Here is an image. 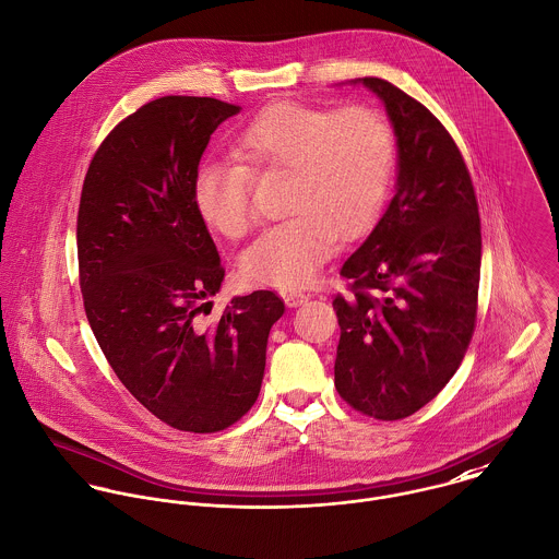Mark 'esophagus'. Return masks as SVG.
I'll return each mask as SVG.
<instances>
[{
  "label": "esophagus",
  "instance_id": "obj_1",
  "mask_svg": "<svg viewBox=\"0 0 559 559\" xmlns=\"http://www.w3.org/2000/svg\"><path fill=\"white\" fill-rule=\"evenodd\" d=\"M308 299H310V295H306V293H301V290L284 293V301H286L288 308H299V306H304Z\"/></svg>",
  "mask_w": 559,
  "mask_h": 559
}]
</instances>
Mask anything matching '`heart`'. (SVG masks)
Returning a JSON list of instances; mask_svg holds the SVG:
<instances>
[{"label": "heart", "mask_w": 559, "mask_h": 559, "mask_svg": "<svg viewBox=\"0 0 559 559\" xmlns=\"http://www.w3.org/2000/svg\"><path fill=\"white\" fill-rule=\"evenodd\" d=\"M237 159L202 160L191 198L215 233L240 239L253 224L251 169L288 171L284 222L240 258L251 284L293 288L312 282L335 242L364 237L390 198L396 140L385 116L366 105L273 103L235 138Z\"/></svg>", "instance_id": "heart-1"}]
</instances>
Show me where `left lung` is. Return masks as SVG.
Returning <instances> with one entry per match:
<instances>
[{
    "label": "left lung",
    "mask_w": 559,
    "mask_h": 559,
    "mask_svg": "<svg viewBox=\"0 0 559 559\" xmlns=\"http://www.w3.org/2000/svg\"><path fill=\"white\" fill-rule=\"evenodd\" d=\"M399 138V191L344 262L335 390L355 411L394 421L459 370L478 317V198L448 129L394 83L364 78Z\"/></svg>",
    "instance_id": "8db88e82"
}]
</instances>
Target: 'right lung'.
Wrapping results in <instances>:
<instances>
[{"instance_id": "1", "label": "right lung", "mask_w": 559, "mask_h": 559, "mask_svg": "<svg viewBox=\"0 0 559 559\" xmlns=\"http://www.w3.org/2000/svg\"><path fill=\"white\" fill-rule=\"evenodd\" d=\"M239 105L160 96L120 120L90 160L78 213L85 317L122 385L185 432H219L260 394L273 290L235 297L206 322L226 269L191 182L213 131Z\"/></svg>"}]
</instances>
